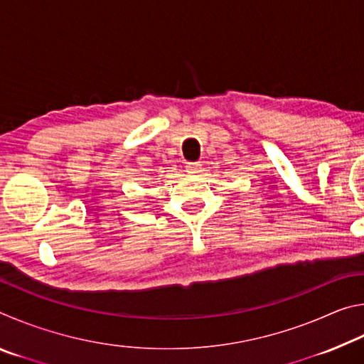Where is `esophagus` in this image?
<instances>
[{
  "label": "esophagus",
  "instance_id": "esophagus-1",
  "mask_svg": "<svg viewBox=\"0 0 364 364\" xmlns=\"http://www.w3.org/2000/svg\"><path fill=\"white\" fill-rule=\"evenodd\" d=\"M186 173L188 175H197L200 173V164L199 162H189L186 165Z\"/></svg>",
  "mask_w": 364,
  "mask_h": 364
}]
</instances>
